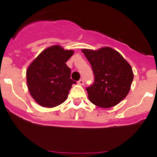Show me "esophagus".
Listing matches in <instances>:
<instances>
[{"mask_svg":"<svg viewBox=\"0 0 157 157\" xmlns=\"http://www.w3.org/2000/svg\"><path fill=\"white\" fill-rule=\"evenodd\" d=\"M77 83H78L79 85H80V86H83V85H84V80H82V79H80V80H79L78 82H77Z\"/></svg>","mask_w":157,"mask_h":157,"instance_id":"1","label":"esophagus"}]
</instances>
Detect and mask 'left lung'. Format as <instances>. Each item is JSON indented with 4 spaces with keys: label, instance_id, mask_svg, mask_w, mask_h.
<instances>
[{
    "label": "left lung",
    "instance_id": "8db88e82",
    "mask_svg": "<svg viewBox=\"0 0 157 157\" xmlns=\"http://www.w3.org/2000/svg\"><path fill=\"white\" fill-rule=\"evenodd\" d=\"M93 70L94 80L86 88L90 101L101 108H111L125 98L134 79L130 64L116 50L104 47L82 49Z\"/></svg>",
    "mask_w": 157,
    "mask_h": 157
}]
</instances>
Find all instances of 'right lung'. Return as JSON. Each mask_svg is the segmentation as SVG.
Returning a JSON list of instances; mask_svg holds the SVG:
<instances>
[{
    "label": "right lung",
    "instance_id": "1",
    "mask_svg": "<svg viewBox=\"0 0 157 157\" xmlns=\"http://www.w3.org/2000/svg\"><path fill=\"white\" fill-rule=\"evenodd\" d=\"M73 54L71 50L53 46L41 52L29 66L28 89L39 105L53 108L67 99L72 85L76 84L71 79V69L66 63Z\"/></svg>",
    "mask_w": 157,
    "mask_h": 157
}]
</instances>
